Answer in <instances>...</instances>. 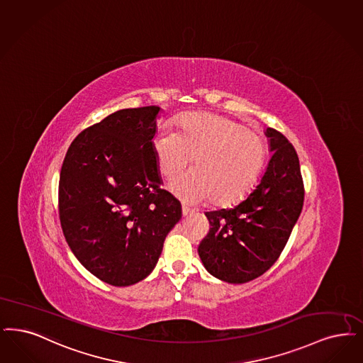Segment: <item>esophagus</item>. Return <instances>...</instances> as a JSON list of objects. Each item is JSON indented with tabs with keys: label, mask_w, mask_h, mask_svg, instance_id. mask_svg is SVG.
Wrapping results in <instances>:
<instances>
[{
	"label": "esophagus",
	"mask_w": 363,
	"mask_h": 363,
	"mask_svg": "<svg viewBox=\"0 0 363 363\" xmlns=\"http://www.w3.org/2000/svg\"><path fill=\"white\" fill-rule=\"evenodd\" d=\"M191 213H193V211H191L189 206L182 205V215H184V216H190Z\"/></svg>",
	"instance_id": "obj_1"
}]
</instances>
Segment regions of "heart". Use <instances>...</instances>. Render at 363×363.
Listing matches in <instances>:
<instances>
[{"label":"heart","instance_id":"b5f03b06","mask_svg":"<svg viewBox=\"0 0 363 363\" xmlns=\"http://www.w3.org/2000/svg\"><path fill=\"white\" fill-rule=\"evenodd\" d=\"M178 130H160L152 140L158 169L167 179L181 174L194 157L196 169L170 185L175 196L188 203L213 199L218 205L242 200L264 160L261 135L233 118L213 113L182 117Z\"/></svg>","mask_w":363,"mask_h":363}]
</instances>
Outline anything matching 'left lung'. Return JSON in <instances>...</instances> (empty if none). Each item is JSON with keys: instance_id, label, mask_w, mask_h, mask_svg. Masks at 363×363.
I'll return each mask as SVG.
<instances>
[{"instance_id": "left-lung-1", "label": "left lung", "mask_w": 363, "mask_h": 363, "mask_svg": "<svg viewBox=\"0 0 363 363\" xmlns=\"http://www.w3.org/2000/svg\"><path fill=\"white\" fill-rule=\"evenodd\" d=\"M266 136L273 154L258 186L231 209L205 212L211 228L199 255L212 276L230 284L255 279L276 263L304 203L294 147L274 128Z\"/></svg>"}]
</instances>
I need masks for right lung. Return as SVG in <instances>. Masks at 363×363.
Wrapping results in <instances>:
<instances>
[{
	"mask_svg": "<svg viewBox=\"0 0 363 363\" xmlns=\"http://www.w3.org/2000/svg\"><path fill=\"white\" fill-rule=\"evenodd\" d=\"M160 108L121 109L82 130L59 177V218L75 258L113 286L133 285L160 259L182 216L160 189L152 138Z\"/></svg>",
	"mask_w": 363,
	"mask_h": 363,
	"instance_id": "add662e5",
	"label": "right lung"
}]
</instances>
